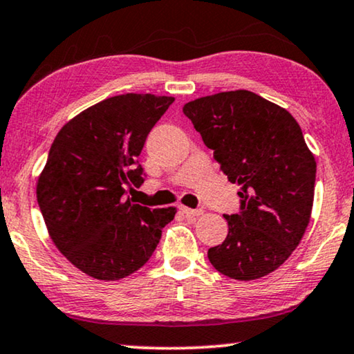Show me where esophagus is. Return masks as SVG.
I'll return each instance as SVG.
<instances>
[{
	"label": "esophagus",
	"instance_id": "34e87169",
	"mask_svg": "<svg viewBox=\"0 0 354 354\" xmlns=\"http://www.w3.org/2000/svg\"><path fill=\"white\" fill-rule=\"evenodd\" d=\"M179 211H181L183 214H186L187 218H197V216L202 214V209H194V208H187V207H183V205H179Z\"/></svg>",
	"mask_w": 354,
	"mask_h": 354
}]
</instances>
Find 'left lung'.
<instances>
[{
	"label": "left lung",
	"instance_id": "left-lung-1",
	"mask_svg": "<svg viewBox=\"0 0 354 354\" xmlns=\"http://www.w3.org/2000/svg\"><path fill=\"white\" fill-rule=\"evenodd\" d=\"M230 183L240 209L225 214L229 234L208 250L223 275H268L297 248L310 223L316 162L291 114L250 91L221 92L184 104Z\"/></svg>",
	"mask_w": 354,
	"mask_h": 354
}]
</instances>
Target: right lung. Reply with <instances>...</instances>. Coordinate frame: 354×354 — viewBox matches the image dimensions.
Returning a JSON list of instances; mask_svg holds the SVG:
<instances>
[{"label": "right lung", "mask_w": 354, "mask_h": 354, "mask_svg": "<svg viewBox=\"0 0 354 354\" xmlns=\"http://www.w3.org/2000/svg\"><path fill=\"white\" fill-rule=\"evenodd\" d=\"M173 97L125 93L103 100L62 127L36 197L49 235L88 277L114 281L149 261L176 208L151 209L127 191L145 183L138 156Z\"/></svg>", "instance_id": "add662e5"}]
</instances>
